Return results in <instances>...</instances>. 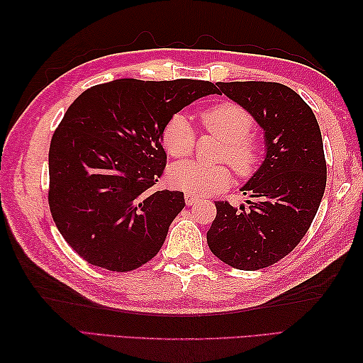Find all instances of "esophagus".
<instances>
[{
  "instance_id": "obj_1",
  "label": "esophagus",
  "mask_w": 363,
  "mask_h": 363,
  "mask_svg": "<svg viewBox=\"0 0 363 363\" xmlns=\"http://www.w3.org/2000/svg\"><path fill=\"white\" fill-rule=\"evenodd\" d=\"M195 201H198V196H196V195L186 194V204H187V206H191Z\"/></svg>"
}]
</instances>
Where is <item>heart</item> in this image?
<instances>
[{"instance_id":"b5f03b06","label":"heart","mask_w":363,"mask_h":363,"mask_svg":"<svg viewBox=\"0 0 363 363\" xmlns=\"http://www.w3.org/2000/svg\"><path fill=\"white\" fill-rule=\"evenodd\" d=\"M203 128L223 140L218 152L220 160H228L240 177L254 173L260 160V142L250 133L251 113L235 103H218L201 113ZM162 145L172 157H187L195 146V129L186 113H174L162 130ZM168 179L173 187L186 194L209 196L225 190L233 173L225 164L206 165L199 162H181L168 169Z\"/></svg>"}]
</instances>
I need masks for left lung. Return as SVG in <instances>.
<instances>
[{
  "instance_id": "left-lung-1",
  "label": "left lung",
  "mask_w": 363,
  "mask_h": 363,
  "mask_svg": "<svg viewBox=\"0 0 363 363\" xmlns=\"http://www.w3.org/2000/svg\"><path fill=\"white\" fill-rule=\"evenodd\" d=\"M264 129L265 159L240 189L254 201H215L207 245L220 260L254 272L287 256L309 230L326 189L318 121L295 90L279 82H218Z\"/></svg>"
}]
</instances>
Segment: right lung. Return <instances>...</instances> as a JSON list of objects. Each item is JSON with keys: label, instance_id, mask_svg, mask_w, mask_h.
<instances>
[{"label": "right lung", "instance_id": "add662e5", "mask_svg": "<svg viewBox=\"0 0 363 363\" xmlns=\"http://www.w3.org/2000/svg\"><path fill=\"white\" fill-rule=\"evenodd\" d=\"M209 81L117 79L68 107L50 145L48 203L65 242L95 267L130 272L151 260L186 201L154 190L167 165L162 130Z\"/></svg>", "mask_w": 363, "mask_h": 363}]
</instances>
